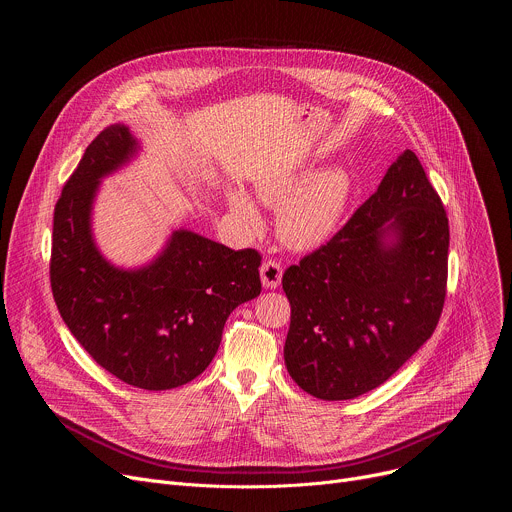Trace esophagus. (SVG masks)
Masks as SVG:
<instances>
[{"mask_svg":"<svg viewBox=\"0 0 512 512\" xmlns=\"http://www.w3.org/2000/svg\"><path fill=\"white\" fill-rule=\"evenodd\" d=\"M281 275H283V267H281L279 261L267 259V261L261 265V281H263L265 287H269V289L279 287Z\"/></svg>","mask_w":512,"mask_h":512,"instance_id":"esophagus-1","label":"esophagus"}]
</instances>
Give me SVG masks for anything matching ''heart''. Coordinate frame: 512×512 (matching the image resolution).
Here are the masks:
<instances>
[{
	"label": "heart",
	"mask_w": 512,
	"mask_h": 512,
	"mask_svg": "<svg viewBox=\"0 0 512 512\" xmlns=\"http://www.w3.org/2000/svg\"><path fill=\"white\" fill-rule=\"evenodd\" d=\"M259 200L278 208L277 231L291 249H316L326 243L342 221L350 198V178L340 168H328L308 178L306 170L271 174L257 184ZM233 212L251 229L261 227V216L253 200L235 190L229 196Z\"/></svg>",
	"instance_id": "obj_1"
}]
</instances>
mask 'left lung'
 <instances>
[{"instance_id": "1", "label": "left lung", "mask_w": 512, "mask_h": 512, "mask_svg": "<svg viewBox=\"0 0 512 512\" xmlns=\"http://www.w3.org/2000/svg\"><path fill=\"white\" fill-rule=\"evenodd\" d=\"M450 227L411 150L320 249L283 273L285 367L306 393L354 399L383 385L440 322Z\"/></svg>"}]
</instances>
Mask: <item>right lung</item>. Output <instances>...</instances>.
Instances as JSON below:
<instances>
[{
	"instance_id": "1",
	"label": "right lung",
	"mask_w": 512,
	"mask_h": 512,
	"mask_svg": "<svg viewBox=\"0 0 512 512\" xmlns=\"http://www.w3.org/2000/svg\"><path fill=\"white\" fill-rule=\"evenodd\" d=\"M135 150L119 123L89 143L54 208L50 285L64 324L97 364L127 385L166 391L208 367L231 312L261 294V255L176 231L150 265L107 263L91 237V206L99 180Z\"/></svg>"
}]
</instances>
